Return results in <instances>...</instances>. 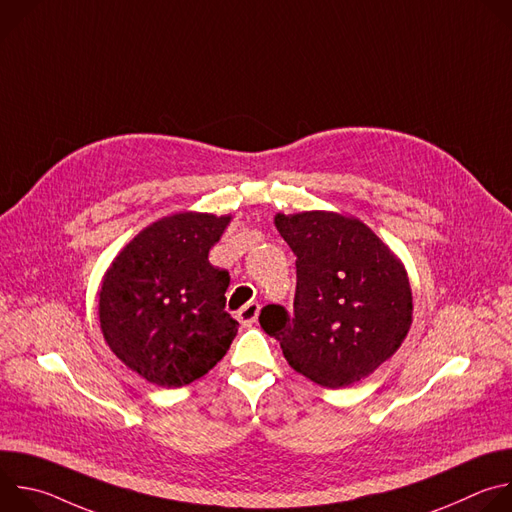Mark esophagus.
<instances>
[{
    "mask_svg": "<svg viewBox=\"0 0 512 512\" xmlns=\"http://www.w3.org/2000/svg\"><path fill=\"white\" fill-rule=\"evenodd\" d=\"M259 312H261V306L257 304V302H249V304H245L241 310H239V320H241V324L243 326H253L255 324V320H257V316H259Z\"/></svg>",
    "mask_w": 512,
    "mask_h": 512,
    "instance_id": "esophagus-1",
    "label": "esophagus"
}]
</instances>
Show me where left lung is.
<instances>
[{"instance_id":"left-lung-1","label":"left lung","mask_w":512,"mask_h":512,"mask_svg":"<svg viewBox=\"0 0 512 512\" xmlns=\"http://www.w3.org/2000/svg\"><path fill=\"white\" fill-rule=\"evenodd\" d=\"M296 259L294 316L261 310V328L279 340L296 373L342 389L373 375L411 328L413 296L397 255L354 216L310 210L275 214Z\"/></svg>"}]
</instances>
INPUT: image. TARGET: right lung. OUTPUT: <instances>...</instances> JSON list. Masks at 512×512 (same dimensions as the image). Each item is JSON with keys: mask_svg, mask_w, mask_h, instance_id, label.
<instances>
[{"mask_svg": "<svg viewBox=\"0 0 512 512\" xmlns=\"http://www.w3.org/2000/svg\"><path fill=\"white\" fill-rule=\"evenodd\" d=\"M231 216L176 212L145 227L109 265L101 332L127 369L158 387H184L221 360L239 322L225 312L229 271L208 251Z\"/></svg>", "mask_w": 512, "mask_h": 512, "instance_id": "add662e5", "label": "right lung"}]
</instances>
